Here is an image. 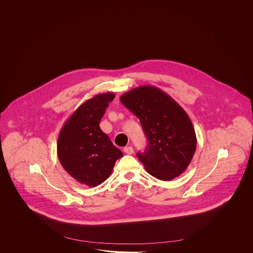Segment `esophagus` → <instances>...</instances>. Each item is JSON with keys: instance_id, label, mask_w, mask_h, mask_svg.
<instances>
[{"instance_id": "34e87169", "label": "esophagus", "mask_w": 253, "mask_h": 253, "mask_svg": "<svg viewBox=\"0 0 253 253\" xmlns=\"http://www.w3.org/2000/svg\"><path fill=\"white\" fill-rule=\"evenodd\" d=\"M124 152L127 155H132L134 153V149L132 146H126L124 148Z\"/></svg>"}]
</instances>
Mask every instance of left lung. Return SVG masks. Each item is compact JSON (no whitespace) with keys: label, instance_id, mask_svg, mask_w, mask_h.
<instances>
[{"label":"left lung","instance_id":"1","mask_svg":"<svg viewBox=\"0 0 253 253\" xmlns=\"http://www.w3.org/2000/svg\"><path fill=\"white\" fill-rule=\"evenodd\" d=\"M139 119L148 145L137 157L152 176L171 181L183 173L193 159L197 139L194 126L179 104L154 86L134 87L120 97Z\"/></svg>","mask_w":253,"mask_h":253}]
</instances>
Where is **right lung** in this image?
<instances>
[{
    "label": "right lung",
    "mask_w": 253,
    "mask_h": 253,
    "mask_svg": "<svg viewBox=\"0 0 253 253\" xmlns=\"http://www.w3.org/2000/svg\"><path fill=\"white\" fill-rule=\"evenodd\" d=\"M112 92L97 94L76 109L65 122L57 143L58 157L65 171L77 182L96 187L106 181L123 153L99 127Z\"/></svg>",
    "instance_id": "right-lung-1"
}]
</instances>
